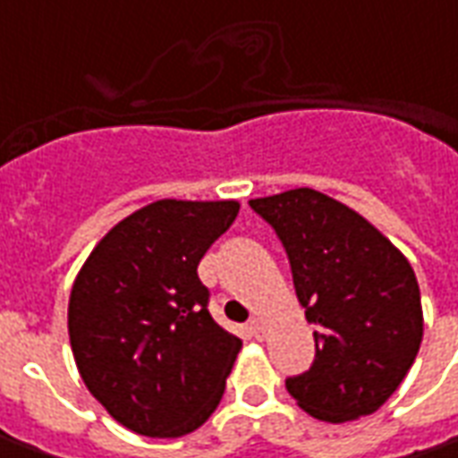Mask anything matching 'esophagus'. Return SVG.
<instances>
[{"label": "esophagus", "mask_w": 458, "mask_h": 458, "mask_svg": "<svg viewBox=\"0 0 458 458\" xmlns=\"http://www.w3.org/2000/svg\"><path fill=\"white\" fill-rule=\"evenodd\" d=\"M248 328H250V334L258 338V341H262V338H265V321H262L259 317L250 318Z\"/></svg>", "instance_id": "34e87169"}]
</instances>
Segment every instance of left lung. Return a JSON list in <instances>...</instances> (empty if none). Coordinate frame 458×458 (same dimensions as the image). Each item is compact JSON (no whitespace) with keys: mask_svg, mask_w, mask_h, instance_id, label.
I'll return each mask as SVG.
<instances>
[{"mask_svg":"<svg viewBox=\"0 0 458 458\" xmlns=\"http://www.w3.org/2000/svg\"><path fill=\"white\" fill-rule=\"evenodd\" d=\"M287 250L299 304L314 324L317 355L287 377L289 394L321 422L380 410L422 344V299L400 250L341 200L314 189L252 199Z\"/></svg>","mask_w":458,"mask_h":458,"instance_id":"left-lung-1","label":"left lung"}]
</instances>
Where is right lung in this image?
Segmentation results:
<instances>
[{
    "label": "right lung",
    "instance_id": "right-lung-1",
    "mask_svg": "<svg viewBox=\"0 0 458 458\" xmlns=\"http://www.w3.org/2000/svg\"><path fill=\"white\" fill-rule=\"evenodd\" d=\"M238 210V200H154L120 220L75 277V365L95 400L141 437L193 432L223 397L242 341L210 317L199 262Z\"/></svg>",
    "mask_w": 458,
    "mask_h": 458
}]
</instances>
